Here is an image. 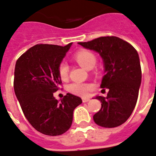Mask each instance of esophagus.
<instances>
[{
  "label": "esophagus",
  "instance_id": "34e87169",
  "mask_svg": "<svg viewBox=\"0 0 156 156\" xmlns=\"http://www.w3.org/2000/svg\"><path fill=\"white\" fill-rule=\"evenodd\" d=\"M82 101H83V103L88 102V101H90V98H82Z\"/></svg>",
  "mask_w": 156,
  "mask_h": 156
}]
</instances>
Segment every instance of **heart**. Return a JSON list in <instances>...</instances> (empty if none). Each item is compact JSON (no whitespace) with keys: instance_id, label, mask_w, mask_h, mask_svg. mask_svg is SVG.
<instances>
[{"instance_id":"heart-1","label":"heart","mask_w":156,"mask_h":156,"mask_svg":"<svg viewBox=\"0 0 156 156\" xmlns=\"http://www.w3.org/2000/svg\"><path fill=\"white\" fill-rule=\"evenodd\" d=\"M74 59L76 62L87 70H90L96 63V56L93 52L88 50H81L74 55ZM69 73V66L66 62H61L58 66V74L62 80L67 79ZM93 89V86L89 83H76L71 84L69 91L76 95L86 96Z\"/></svg>"}]
</instances>
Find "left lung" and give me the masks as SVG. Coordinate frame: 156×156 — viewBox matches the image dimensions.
Listing matches in <instances>:
<instances>
[{
    "label": "left lung",
    "instance_id": "obj_1",
    "mask_svg": "<svg viewBox=\"0 0 156 156\" xmlns=\"http://www.w3.org/2000/svg\"><path fill=\"white\" fill-rule=\"evenodd\" d=\"M78 44L98 52L104 63L105 75L101 87L109 91L106 98L95 97L101 102V108L94 115V122L104 128L120 126L131 116L138 100L141 83L138 52L131 44L114 36Z\"/></svg>",
    "mask_w": 156,
    "mask_h": 156
}]
</instances>
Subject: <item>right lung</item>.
Returning <instances> with one entry per match:
<instances>
[{
	"instance_id": "right-lung-1",
	"label": "right lung",
	"mask_w": 156,
	"mask_h": 156,
	"mask_svg": "<svg viewBox=\"0 0 156 156\" xmlns=\"http://www.w3.org/2000/svg\"><path fill=\"white\" fill-rule=\"evenodd\" d=\"M72 44L36 45L15 64V95L28 122L44 135L56 136L68 131L74 109L82 104L81 98L72 94L68 93L61 101L53 96L62 83L58 66Z\"/></svg>"
}]
</instances>
